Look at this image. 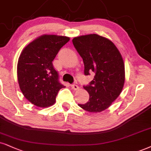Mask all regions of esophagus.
I'll return each instance as SVG.
<instances>
[{
    "label": "esophagus",
    "instance_id": "esophagus-1",
    "mask_svg": "<svg viewBox=\"0 0 151 151\" xmlns=\"http://www.w3.org/2000/svg\"><path fill=\"white\" fill-rule=\"evenodd\" d=\"M71 88H72L73 90H78V89H79V87L77 85L73 84V85H71Z\"/></svg>",
    "mask_w": 151,
    "mask_h": 151
}]
</instances>
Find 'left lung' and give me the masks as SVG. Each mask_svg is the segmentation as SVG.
<instances>
[{"instance_id":"left-lung-1","label":"left lung","mask_w":151,"mask_h":151,"mask_svg":"<svg viewBox=\"0 0 151 151\" xmlns=\"http://www.w3.org/2000/svg\"><path fill=\"white\" fill-rule=\"evenodd\" d=\"M72 41L83 59L85 75L95 74L90 85L83 87L90 94L89 101L78 106L90 113L102 112L123 89L125 70L122 55L111 40L94 33L75 37Z\"/></svg>"}]
</instances>
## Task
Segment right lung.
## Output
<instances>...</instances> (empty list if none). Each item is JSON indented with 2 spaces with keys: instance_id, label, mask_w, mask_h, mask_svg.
I'll return each mask as SVG.
<instances>
[{
  "instance_id": "add662e5",
  "label": "right lung",
  "mask_w": 151,
  "mask_h": 151,
  "mask_svg": "<svg viewBox=\"0 0 151 151\" xmlns=\"http://www.w3.org/2000/svg\"><path fill=\"white\" fill-rule=\"evenodd\" d=\"M69 40V37L45 34L22 50L17 63L18 83L24 97L33 105H53L59 90L65 87L59 82L52 61Z\"/></svg>"
}]
</instances>
